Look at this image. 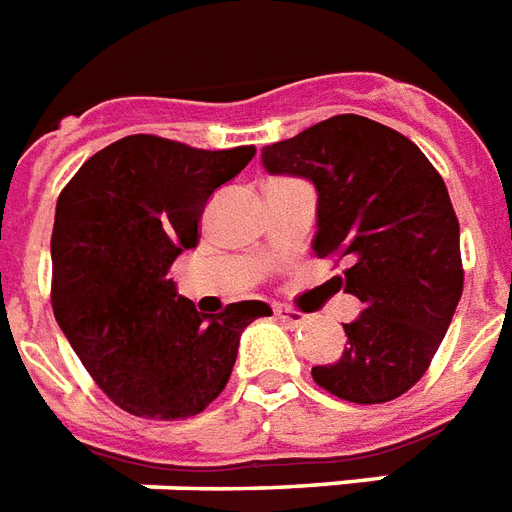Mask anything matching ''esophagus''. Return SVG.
<instances>
[{
    "label": "esophagus",
    "instance_id": "esophagus-1",
    "mask_svg": "<svg viewBox=\"0 0 512 512\" xmlns=\"http://www.w3.org/2000/svg\"><path fill=\"white\" fill-rule=\"evenodd\" d=\"M274 317L287 328H301L306 323V314L290 309V306H274Z\"/></svg>",
    "mask_w": 512,
    "mask_h": 512
}]
</instances>
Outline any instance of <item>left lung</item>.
<instances>
[{
  "mask_svg": "<svg viewBox=\"0 0 512 512\" xmlns=\"http://www.w3.org/2000/svg\"><path fill=\"white\" fill-rule=\"evenodd\" d=\"M268 173L317 187L314 255L366 309L314 382L355 404L399 399L426 374L464 290L458 219L426 154L380 121L342 113L263 149Z\"/></svg>",
  "mask_w": 512,
  "mask_h": 512,
  "instance_id": "left-lung-1",
  "label": "left lung"
}]
</instances>
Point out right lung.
Masks as SVG:
<instances>
[{"instance_id": "add662e5", "label": "right lung", "mask_w": 512, "mask_h": 512, "mask_svg": "<svg viewBox=\"0 0 512 512\" xmlns=\"http://www.w3.org/2000/svg\"><path fill=\"white\" fill-rule=\"evenodd\" d=\"M255 146L208 151L160 135H127L97 151L56 200L51 306L102 393L130 415L184 420L225 391L246 325L263 301L214 317L176 295L173 260L198 246L214 189Z\"/></svg>"}]
</instances>
